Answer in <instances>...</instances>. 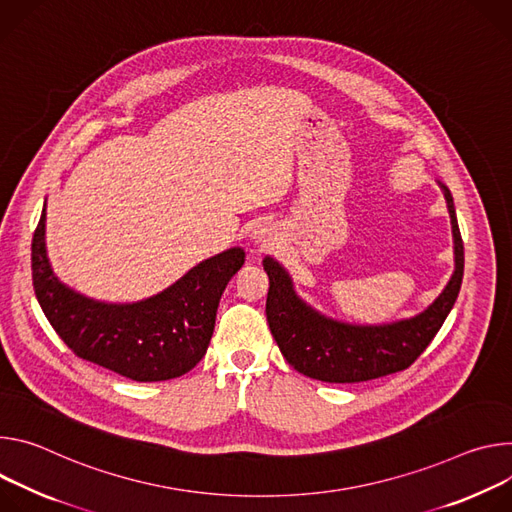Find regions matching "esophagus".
Segmentation results:
<instances>
[{
  "mask_svg": "<svg viewBox=\"0 0 512 512\" xmlns=\"http://www.w3.org/2000/svg\"><path fill=\"white\" fill-rule=\"evenodd\" d=\"M252 242H254V244H258L260 248H268V246H272V242H274V232H272V227H268V225H256V227H254V232H252Z\"/></svg>",
  "mask_w": 512,
  "mask_h": 512,
  "instance_id": "1",
  "label": "esophagus"
}]
</instances>
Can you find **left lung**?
<instances>
[{
	"label": "left lung",
	"mask_w": 512,
	"mask_h": 512,
	"mask_svg": "<svg viewBox=\"0 0 512 512\" xmlns=\"http://www.w3.org/2000/svg\"><path fill=\"white\" fill-rule=\"evenodd\" d=\"M443 191L453 236V274L439 297L421 313L378 325H360L323 315L303 301L293 278L278 260H262L270 280L266 297V319L272 337L301 374L323 382H364L409 368L431 344L445 317L458 299L464 278V244L458 227L456 207L449 189Z\"/></svg>",
	"instance_id": "8db88e82"
}]
</instances>
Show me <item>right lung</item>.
Segmentation results:
<instances>
[{"label":"right lung","mask_w":512,"mask_h":512,"mask_svg":"<svg viewBox=\"0 0 512 512\" xmlns=\"http://www.w3.org/2000/svg\"><path fill=\"white\" fill-rule=\"evenodd\" d=\"M244 258L240 246L215 254L136 303L89 299L50 266L44 203L32 238V285L46 319L79 358L136 382H158L187 374L205 356L219 299Z\"/></svg>","instance_id":"right-lung-1"}]
</instances>
